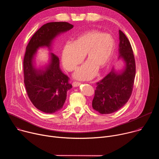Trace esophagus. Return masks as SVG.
<instances>
[{
  "instance_id": "34e87169",
  "label": "esophagus",
  "mask_w": 159,
  "mask_h": 159,
  "mask_svg": "<svg viewBox=\"0 0 159 159\" xmlns=\"http://www.w3.org/2000/svg\"><path fill=\"white\" fill-rule=\"evenodd\" d=\"M80 84H81V83H80V82H74L72 83V85H73L74 87H77V86H79Z\"/></svg>"
}]
</instances>
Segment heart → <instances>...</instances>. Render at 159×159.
Returning a JSON list of instances; mask_svg holds the SVG:
<instances>
[{
	"label": "heart",
	"instance_id": "obj_1",
	"mask_svg": "<svg viewBox=\"0 0 159 159\" xmlns=\"http://www.w3.org/2000/svg\"><path fill=\"white\" fill-rule=\"evenodd\" d=\"M115 42L108 33H102L96 30L84 32L74 43H66L63 48L61 60L65 69L74 70L81 63L86 54L88 60L77 68L74 77L78 80H89L93 78L99 69L107 65L114 52Z\"/></svg>",
	"mask_w": 159,
	"mask_h": 159
}]
</instances>
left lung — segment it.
I'll return each instance as SVG.
<instances>
[{"mask_svg": "<svg viewBox=\"0 0 159 159\" xmlns=\"http://www.w3.org/2000/svg\"><path fill=\"white\" fill-rule=\"evenodd\" d=\"M120 33V58L125 61V69L121 72L112 70L101 80L96 83L93 107L100 114L115 112L129 100L136 74L135 60L131 44L126 35Z\"/></svg>", "mask_w": 159, "mask_h": 159, "instance_id": "left-lung-1", "label": "left lung"}]
</instances>
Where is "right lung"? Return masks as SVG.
<instances>
[{
    "mask_svg": "<svg viewBox=\"0 0 159 159\" xmlns=\"http://www.w3.org/2000/svg\"><path fill=\"white\" fill-rule=\"evenodd\" d=\"M73 26L66 22H48L33 35L26 47L23 60L24 83L30 101L42 112L54 113L61 109L66 93L72 86L69 82V77L60 70L56 55L52 53L50 62L41 68L34 65V55L39 47H50L57 35Z\"/></svg>",
    "mask_w": 159,
    "mask_h": 159,
    "instance_id": "obj_1",
    "label": "right lung"
}]
</instances>
